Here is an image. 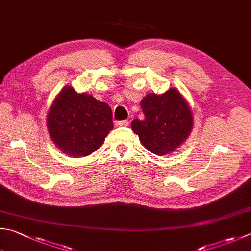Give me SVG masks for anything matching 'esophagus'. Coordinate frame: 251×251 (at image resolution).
Masks as SVG:
<instances>
[{"label":"esophagus","instance_id":"34e87169","mask_svg":"<svg viewBox=\"0 0 251 251\" xmlns=\"http://www.w3.org/2000/svg\"><path fill=\"white\" fill-rule=\"evenodd\" d=\"M116 126H129V121H127V120H121V121H117Z\"/></svg>","mask_w":251,"mask_h":251}]
</instances>
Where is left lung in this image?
Here are the masks:
<instances>
[{"instance_id":"left-lung-1","label":"left lung","mask_w":251,"mask_h":251,"mask_svg":"<svg viewBox=\"0 0 251 251\" xmlns=\"http://www.w3.org/2000/svg\"><path fill=\"white\" fill-rule=\"evenodd\" d=\"M144 119L131 122L132 131L153 154L163 156L174 152L190 135L193 116L181 93L169 88L164 94L150 93L141 100Z\"/></svg>"}]
</instances>
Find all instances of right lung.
<instances>
[{
	"label": "right lung",
	"mask_w": 251,
	"mask_h": 251,
	"mask_svg": "<svg viewBox=\"0 0 251 251\" xmlns=\"http://www.w3.org/2000/svg\"><path fill=\"white\" fill-rule=\"evenodd\" d=\"M47 126L52 142L64 154L85 157L100 148L112 130V111L108 103L65 86L52 101Z\"/></svg>",
	"instance_id": "right-lung-1"
}]
</instances>
